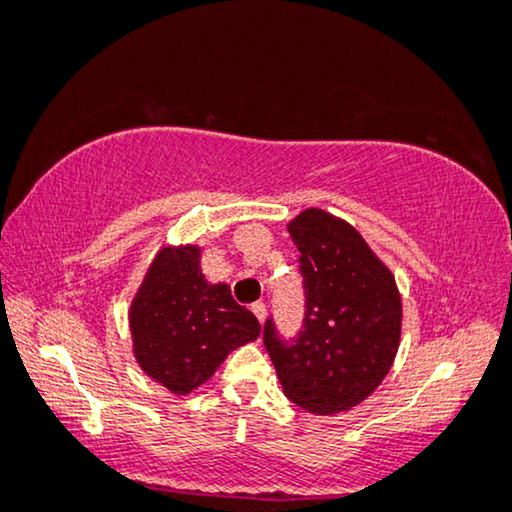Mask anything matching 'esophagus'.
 <instances>
[{"mask_svg":"<svg viewBox=\"0 0 512 512\" xmlns=\"http://www.w3.org/2000/svg\"><path fill=\"white\" fill-rule=\"evenodd\" d=\"M250 310H253V315L259 319V322H264V317H266V305H264L262 301H257V303L250 305Z\"/></svg>","mask_w":512,"mask_h":512,"instance_id":"esophagus-1","label":"esophagus"}]
</instances>
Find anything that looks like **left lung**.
Segmentation results:
<instances>
[{
    "label": "left lung",
    "instance_id": "1",
    "mask_svg": "<svg viewBox=\"0 0 512 512\" xmlns=\"http://www.w3.org/2000/svg\"><path fill=\"white\" fill-rule=\"evenodd\" d=\"M287 230L301 253L303 324L285 340L269 317L264 347L289 400L312 414H338L368 398L391 370L400 294L393 273L345 220L305 209Z\"/></svg>",
    "mask_w": 512,
    "mask_h": 512
}]
</instances>
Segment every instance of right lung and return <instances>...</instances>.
Here are the masks:
<instances>
[{"instance_id":"1","label":"right lung","mask_w":512,"mask_h":512,"mask_svg":"<svg viewBox=\"0 0 512 512\" xmlns=\"http://www.w3.org/2000/svg\"><path fill=\"white\" fill-rule=\"evenodd\" d=\"M135 358L149 377L186 395L204 384L232 349L257 340L253 312L227 285H209L200 248H165L131 305Z\"/></svg>"}]
</instances>
